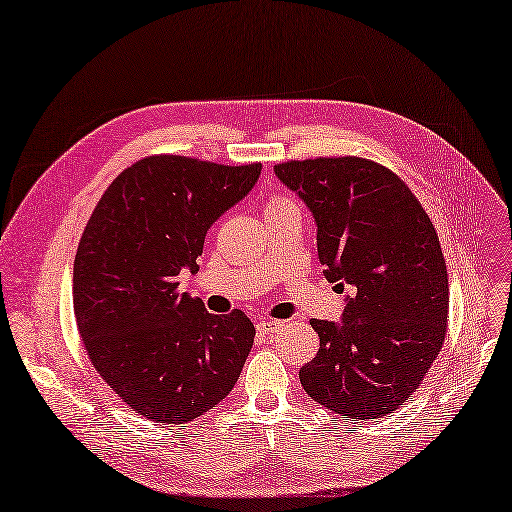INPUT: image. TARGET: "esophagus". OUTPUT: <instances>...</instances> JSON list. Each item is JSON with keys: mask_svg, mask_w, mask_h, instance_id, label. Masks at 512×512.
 <instances>
[{"mask_svg": "<svg viewBox=\"0 0 512 512\" xmlns=\"http://www.w3.org/2000/svg\"><path fill=\"white\" fill-rule=\"evenodd\" d=\"M282 326H284V323L278 321V319H265V321H258L256 330H258L260 334H276V332H280Z\"/></svg>", "mask_w": 512, "mask_h": 512, "instance_id": "obj_1", "label": "esophagus"}]
</instances>
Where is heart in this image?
<instances>
[{"label":"heart","mask_w":512,"mask_h":512,"mask_svg":"<svg viewBox=\"0 0 512 512\" xmlns=\"http://www.w3.org/2000/svg\"><path fill=\"white\" fill-rule=\"evenodd\" d=\"M291 202V199H286V197H282V195H273L271 199H269V202H267V208L269 206H282V204H289Z\"/></svg>","instance_id":"heart-1"}]
</instances>
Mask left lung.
I'll list each match as a JSON object with an SVG mask.
<instances>
[{
  "instance_id": "1",
  "label": "left lung",
  "mask_w": 512,
  "mask_h": 512,
  "mask_svg": "<svg viewBox=\"0 0 512 512\" xmlns=\"http://www.w3.org/2000/svg\"><path fill=\"white\" fill-rule=\"evenodd\" d=\"M317 221L319 263L350 286L343 323L313 319L317 356L299 369L315 402L350 419H378L413 397L439 356L450 284L439 236L406 182L358 156L273 167Z\"/></svg>"
}]
</instances>
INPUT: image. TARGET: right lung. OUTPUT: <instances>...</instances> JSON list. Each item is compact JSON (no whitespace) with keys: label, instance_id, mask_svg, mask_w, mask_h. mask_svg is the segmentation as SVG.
I'll use <instances>...</instances> for the list:
<instances>
[{"label":"right lung","instance_id":"obj_1","mask_svg":"<svg viewBox=\"0 0 512 512\" xmlns=\"http://www.w3.org/2000/svg\"><path fill=\"white\" fill-rule=\"evenodd\" d=\"M260 162L158 154L110 182L73 263V310L95 371L136 413L182 426L219 404L254 343L243 310L213 315L178 293L208 228L252 191Z\"/></svg>","mask_w":512,"mask_h":512}]
</instances>
